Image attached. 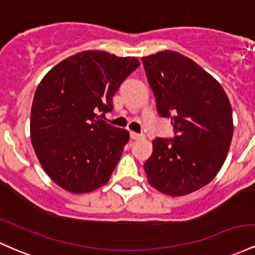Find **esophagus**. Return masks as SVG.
Here are the masks:
<instances>
[{"label":"esophagus","instance_id":"obj_1","mask_svg":"<svg viewBox=\"0 0 255 255\" xmlns=\"http://www.w3.org/2000/svg\"><path fill=\"white\" fill-rule=\"evenodd\" d=\"M129 135H130V139H133V140H139V139L144 138V135H142V134H138V133H134V132H130Z\"/></svg>","mask_w":255,"mask_h":255}]
</instances>
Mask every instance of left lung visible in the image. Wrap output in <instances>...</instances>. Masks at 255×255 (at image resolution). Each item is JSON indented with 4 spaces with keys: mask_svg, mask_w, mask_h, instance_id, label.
I'll list each match as a JSON object with an SVG mask.
<instances>
[{
    "mask_svg": "<svg viewBox=\"0 0 255 255\" xmlns=\"http://www.w3.org/2000/svg\"><path fill=\"white\" fill-rule=\"evenodd\" d=\"M156 109L168 117L174 138H156L144 163L152 187L169 196L201 189L218 174L234 132L225 91L198 64L173 50L141 58Z\"/></svg>",
    "mask_w": 255,
    "mask_h": 255,
    "instance_id": "1",
    "label": "left lung"
}]
</instances>
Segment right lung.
Returning <instances> with one entry per match:
<instances>
[{"label": "right lung", "instance_id": "obj_1", "mask_svg": "<svg viewBox=\"0 0 255 255\" xmlns=\"http://www.w3.org/2000/svg\"><path fill=\"white\" fill-rule=\"evenodd\" d=\"M139 65L135 58L85 50L42 78L31 108V142L44 172L66 191L86 194L110 179L129 133L97 114L113 111L115 93Z\"/></svg>", "mask_w": 255, "mask_h": 255}]
</instances>
